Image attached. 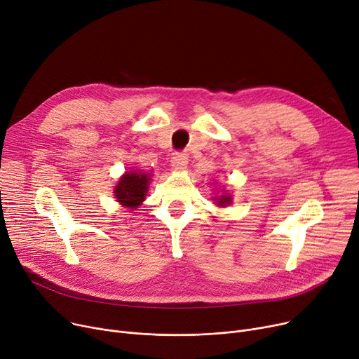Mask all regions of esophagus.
<instances>
[{
	"mask_svg": "<svg viewBox=\"0 0 359 359\" xmlns=\"http://www.w3.org/2000/svg\"><path fill=\"white\" fill-rule=\"evenodd\" d=\"M172 167L176 172H182L187 167V156L183 153H176L172 157Z\"/></svg>",
	"mask_w": 359,
	"mask_h": 359,
	"instance_id": "34e87169",
	"label": "esophagus"
}]
</instances>
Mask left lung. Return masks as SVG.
I'll return each mask as SVG.
<instances>
[{
    "label": "left lung",
    "mask_w": 359,
    "mask_h": 359,
    "mask_svg": "<svg viewBox=\"0 0 359 359\" xmlns=\"http://www.w3.org/2000/svg\"><path fill=\"white\" fill-rule=\"evenodd\" d=\"M215 199H217V202H215V203H217L221 208H225L226 205H231V202H232V196L228 195V194H224L219 198H215Z\"/></svg>",
    "instance_id": "obj_1"
}]
</instances>
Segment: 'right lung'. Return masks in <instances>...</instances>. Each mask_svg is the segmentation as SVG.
I'll return each instance as SVG.
<instances>
[{"mask_svg":"<svg viewBox=\"0 0 359 359\" xmlns=\"http://www.w3.org/2000/svg\"><path fill=\"white\" fill-rule=\"evenodd\" d=\"M151 180V175L142 172H127L121 176L116 186L114 187V195L116 202L121 203L131 210L138 208L146 199L149 183Z\"/></svg>","mask_w":359,"mask_h":359,"instance_id":"add662e5","label":"right lung"}]
</instances>
